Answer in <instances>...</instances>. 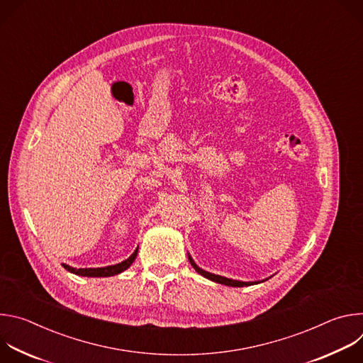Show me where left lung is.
Listing matches in <instances>:
<instances>
[{
    "label": "left lung",
    "instance_id": "8db88e82",
    "mask_svg": "<svg viewBox=\"0 0 363 363\" xmlns=\"http://www.w3.org/2000/svg\"><path fill=\"white\" fill-rule=\"evenodd\" d=\"M189 262H191L192 267L195 269V272H198L201 276H203V277H206V279H210V280H213V281H216V283L225 284V286H231V287H244V286L255 284V283H252V281H250V283H247V281H237V280H231V279H227V277H221V276H217V274H213V273H208V272H203V270H201V269L194 263V260H192L191 257H189Z\"/></svg>",
    "mask_w": 363,
    "mask_h": 363
}]
</instances>
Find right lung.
Returning a JSON list of instances; mask_svg holds the SVG:
<instances>
[{"mask_svg": "<svg viewBox=\"0 0 363 363\" xmlns=\"http://www.w3.org/2000/svg\"><path fill=\"white\" fill-rule=\"evenodd\" d=\"M136 254H138V248L135 250V252L128 258V260L119 263V264H115V266H108V267H100V269H73L67 264H63V267L73 273V274H77V276H83V277H111V276H115V274H119L122 272H125L136 258Z\"/></svg>", "mask_w": 363, "mask_h": 363, "instance_id": "obj_1", "label": "right lung"}]
</instances>
